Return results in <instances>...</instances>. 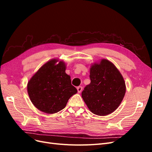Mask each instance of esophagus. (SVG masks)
I'll list each match as a JSON object with an SVG mask.
<instances>
[{"mask_svg":"<svg viewBox=\"0 0 152 152\" xmlns=\"http://www.w3.org/2000/svg\"><path fill=\"white\" fill-rule=\"evenodd\" d=\"M77 91H78V93H80V92L82 91V86H79V87H77Z\"/></svg>","mask_w":152,"mask_h":152,"instance_id":"34e87169","label":"esophagus"}]
</instances>
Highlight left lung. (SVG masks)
<instances>
[{
    "instance_id": "8db88e82",
    "label": "left lung",
    "mask_w": 152,
    "mask_h": 152,
    "mask_svg": "<svg viewBox=\"0 0 152 152\" xmlns=\"http://www.w3.org/2000/svg\"><path fill=\"white\" fill-rule=\"evenodd\" d=\"M91 83L82 92V97L90 111L104 116L113 112L126 93V84L121 73L112 63L102 59L90 69Z\"/></svg>"
}]
</instances>
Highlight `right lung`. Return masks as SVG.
I'll return each mask as SVG.
<instances>
[{"mask_svg": "<svg viewBox=\"0 0 152 152\" xmlns=\"http://www.w3.org/2000/svg\"><path fill=\"white\" fill-rule=\"evenodd\" d=\"M56 59L47 62L29 80L27 90L35 107L46 113H57L66 107L68 99L77 93L65 73L66 65Z\"/></svg>", "mask_w": 152, "mask_h": 152, "instance_id": "obj_1", "label": "right lung"}]
</instances>
